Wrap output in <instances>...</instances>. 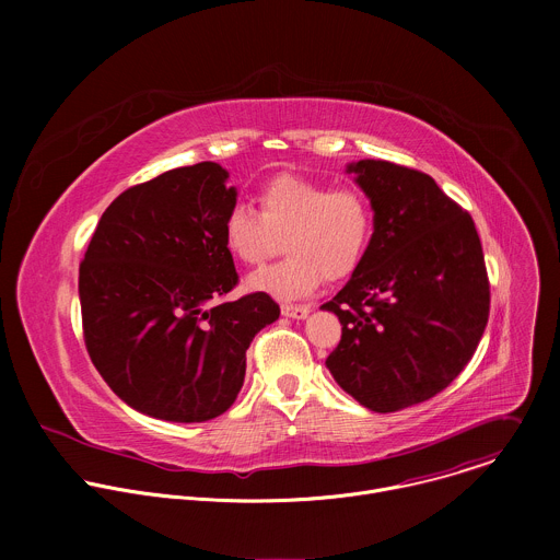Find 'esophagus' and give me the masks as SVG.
Masks as SVG:
<instances>
[{
    "label": "esophagus",
    "instance_id": "34e87169",
    "mask_svg": "<svg viewBox=\"0 0 560 560\" xmlns=\"http://www.w3.org/2000/svg\"><path fill=\"white\" fill-rule=\"evenodd\" d=\"M310 312V305H281V314L288 318H305Z\"/></svg>",
    "mask_w": 560,
    "mask_h": 560
}]
</instances>
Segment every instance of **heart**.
<instances>
[{"label": "heart", "instance_id": "obj_1", "mask_svg": "<svg viewBox=\"0 0 560 560\" xmlns=\"http://www.w3.org/2000/svg\"><path fill=\"white\" fill-rule=\"evenodd\" d=\"M259 212L236 203L223 219V244L234 259L259 266L272 257L283 236V261L255 272L248 288L283 301L301 299L326 277H350L372 242V206L359 190H332L294 175L268 182Z\"/></svg>", "mask_w": 560, "mask_h": 560}]
</instances>
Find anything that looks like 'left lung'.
<instances>
[{"instance_id": "obj_1", "label": "left lung", "mask_w": 560, "mask_h": 560, "mask_svg": "<svg viewBox=\"0 0 560 560\" xmlns=\"http://www.w3.org/2000/svg\"><path fill=\"white\" fill-rule=\"evenodd\" d=\"M346 173L374 210L372 242L324 303L343 326L326 359L335 381L372 412L428 401L467 365L490 314V283L471 217L436 182L383 159Z\"/></svg>"}]
</instances>
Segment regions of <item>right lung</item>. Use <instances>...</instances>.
I'll use <instances>...</instances> for the list:
<instances>
[{"label": "right lung", "instance_id": "right-lung-1", "mask_svg": "<svg viewBox=\"0 0 560 560\" xmlns=\"http://www.w3.org/2000/svg\"><path fill=\"white\" fill-rule=\"evenodd\" d=\"M214 162L175 168L121 192L79 266L89 354L132 410L173 423L223 415L242 389L246 350L279 318L236 285L223 219L236 188Z\"/></svg>", "mask_w": 560, "mask_h": 560}]
</instances>
